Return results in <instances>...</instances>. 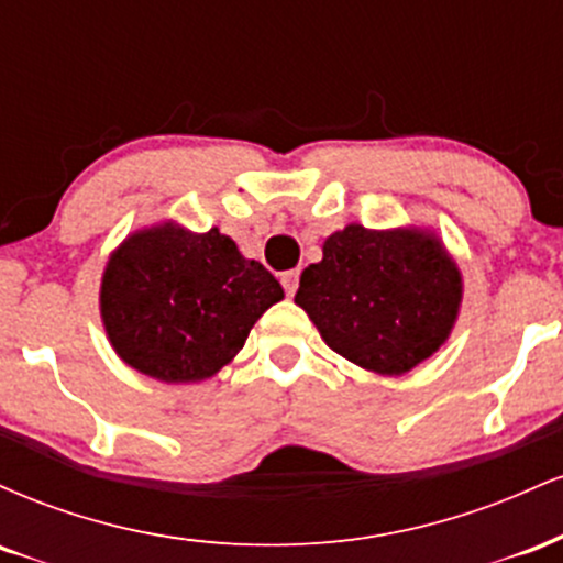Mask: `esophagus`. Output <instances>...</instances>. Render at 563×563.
<instances>
[{
  "instance_id": "obj_1",
  "label": "esophagus",
  "mask_w": 563,
  "mask_h": 563,
  "mask_svg": "<svg viewBox=\"0 0 563 563\" xmlns=\"http://www.w3.org/2000/svg\"><path fill=\"white\" fill-rule=\"evenodd\" d=\"M299 275H301L299 269H288V273H283L280 283H283V288H286L288 296H294L296 288H299Z\"/></svg>"
}]
</instances>
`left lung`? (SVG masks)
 Instances as JSON below:
<instances>
[{
	"label": "left lung",
	"instance_id": "8db88e82",
	"mask_svg": "<svg viewBox=\"0 0 563 563\" xmlns=\"http://www.w3.org/2000/svg\"><path fill=\"white\" fill-rule=\"evenodd\" d=\"M461 299V269L434 232L346 224L303 269L294 301L349 363L402 376L448 341Z\"/></svg>",
	"mask_w": 563,
	"mask_h": 563
}]
</instances>
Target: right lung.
I'll return each mask as SVG.
<instances>
[{
  "label": "right lung",
  "instance_id": "1",
  "mask_svg": "<svg viewBox=\"0 0 563 563\" xmlns=\"http://www.w3.org/2000/svg\"><path fill=\"white\" fill-rule=\"evenodd\" d=\"M280 299L275 275L245 260L232 238L164 222L113 251L100 314L126 365L166 384H196L217 376Z\"/></svg>",
  "mask_w": 563,
  "mask_h": 563
}]
</instances>
